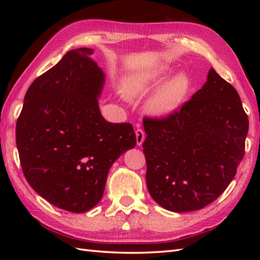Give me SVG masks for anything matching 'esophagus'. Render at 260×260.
I'll return each instance as SVG.
<instances>
[{"label":"esophagus","mask_w":260,"mask_h":260,"mask_svg":"<svg viewBox=\"0 0 260 260\" xmlns=\"http://www.w3.org/2000/svg\"><path fill=\"white\" fill-rule=\"evenodd\" d=\"M135 135H136V143L137 145L141 146L143 144V142L145 140V133L144 131L141 129V128H137L135 132Z\"/></svg>","instance_id":"1"}]
</instances>
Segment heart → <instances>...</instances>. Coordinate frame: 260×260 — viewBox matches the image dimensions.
Wrapping results in <instances>:
<instances>
[{
	"label": "heart",
	"instance_id": "1",
	"mask_svg": "<svg viewBox=\"0 0 260 260\" xmlns=\"http://www.w3.org/2000/svg\"><path fill=\"white\" fill-rule=\"evenodd\" d=\"M169 73L168 66L162 64L132 74L125 81L126 93L132 98H142L158 87L147 101L145 109L154 117H167L181 106L190 90V81L184 75L175 76L164 84Z\"/></svg>",
	"mask_w": 260,
	"mask_h": 260
}]
</instances>
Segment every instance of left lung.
I'll use <instances>...</instances> for the list:
<instances>
[{
  "label": "left lung",
  "mask_w": 260,
  "mask_h": 260,
  "mask_svg": "<svg viewBox=\"0 0 260 260\" xmlns=\"http://www.w3.org/2000/svg\"><path fill=\"white\" fill-rule=\"evenodd\" d=\"M143 124L148 192L173 212L202 209L227 189L249 127L238 92L213 68L180 112Z\"/></svg>",
  "instance_id": "1"
}]
</instances>
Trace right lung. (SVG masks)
Returning a JSON list of instances; mask_svg holds the SVG:
<instances>
[{"instance_id": "1", "label": "right lung", "mask_w": 260, "mask_h": 260, "mask_svg": "<svg viewBox=\"0 0 260 260\" xmlns=\"http://www.w3.org/2000/svg\"><path fill=\"white\" fill-rule=\"evenodd\" d=\"M92 53L75 49L38 77L16 121V147L30 186L76 213L102 200L112 165L136 145L132 124L103 117L98 99L106 76Z\"/></svg>"}]
</instances>
